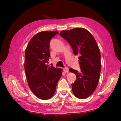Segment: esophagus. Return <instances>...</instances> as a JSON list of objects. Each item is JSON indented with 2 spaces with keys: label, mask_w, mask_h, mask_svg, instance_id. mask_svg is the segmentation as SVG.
Instances as JSON below:
<instances>
[{
  "label": "esophagus",
  "mask_w": 121,
  "mask_h": 121,
  "mask_svg": "<svg viewBox=\"0 0 121 121\" xmlns=\"http://www.w3.org/2000/svg\"><path fill=\"white\" fill-rule=\"evenodd\" d=\"M63 69H64V71H65V73H68L69 72V69H68V68H64Z\"/></svg>",
  "instance_id": "34e87169"
}]
</instances>
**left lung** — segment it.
<instances>
[{
  "label": "left lung",
  "mask_w": 121,
  "mask_h": 121,
  "mask_svg": "<svg viewBox=\"0 0 121 121\" xmlns=\"http://www.w3.org/2000/svg\"><path fill=\"white\" fill-rule=\"evenodd\" d=\"M60 35L70 44L75 56H79L81 72L69 69L76 76V80L71 84L73 92L79 99H86L94 92L99 83L101 71L99 47L92 35L84 28L62 30Z\"/></svg>",
  "instance_id": "obj_1"
}]
</instances>
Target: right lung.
<instances>
[{"label": "right lung", "mask_w": 121, "mask_h": 121, "mask_svg": "<svg viewBox=\"0 0 121 121\" xmlns=\"http://www.w3.org/2000/svg\"><path fill=\"white\" fill-rule=\"evenodd\" d=\"M58 31H41L32 37L25 51L24 70L29 87L37 97L42 100L52 98L62 69L48 67L50 42Z\"/></svg>", "instance_id": "obj_1"}]
</instances>
